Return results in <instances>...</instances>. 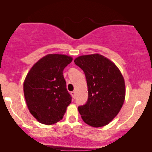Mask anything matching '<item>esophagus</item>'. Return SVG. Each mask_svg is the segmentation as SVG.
<instances>
[{
  "mask_svg": "<svg viewBox=\"0 0 152 152\" xmlns=\"http://www.w3.org/2000/svg\"><path fill=\"white\" fill-rule=\"evenodd\" d=\"M71 95H72V98L73 99H75V97H76V92H74V91H73V92H71Z\"/></svg>",
  "mask_w": 152,
  "mask_h": 152,
  "instance_id": "1",
  "label": "esophagus"
}]
</instances>
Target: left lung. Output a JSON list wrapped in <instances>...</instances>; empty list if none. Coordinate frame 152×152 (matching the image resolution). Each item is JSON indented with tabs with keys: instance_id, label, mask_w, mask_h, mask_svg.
<instances>
[{
	"instance_id": "1",
	"label": "left lung",
	"mask_w": 152,
	"mask_h": 152,
	"mask_svg": "<svg viewBox=\"0 0 152 152\" xmlns=\"http://www.w3.org/2000/svg\"><path fill=\"white\" fill-rule=\"evenodd\" d=\"M85 74L88 99L78 107L82 120L94 127L109 124L119 113L125 99V80L118 67L99 53L74 60Z\"/></svg>"
}]
</instances>
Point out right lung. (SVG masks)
Returning a JSON list of instances; mask_svg holds the SVG:
<instances>
[{
  "instance_id": "add662e5",
  "label": "right lung",
  "mask_w": 152,
  "mask_h": 152,
  "mask_svg": "<svg viewBox=\"0 0 152 152\" xmlns=\"http://www.w3.org/2000/svg\"><path fill=\"white\" fill-rule=\"evenodd\" d=\"M72 60L64 54H48L32 66L25 77L23 91L27 107L42 124L60 121L71 103L63 70Z\"/></svg>"
}]
</instances>
